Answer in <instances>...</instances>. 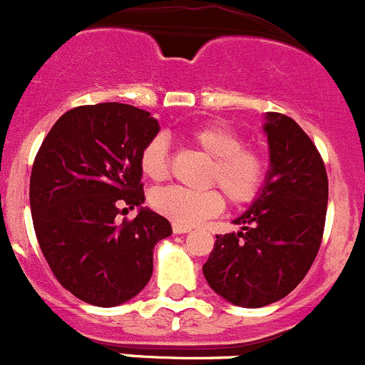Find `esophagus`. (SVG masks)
Masks as SVG:
<instances>
[{"mask_svg":"<svg viewBox=\"0 0 365 365\" xmlns=\"http://www.w3.org/2000/svg\"><path fill=\"white\" fill-rule=\"evenodd\" d=\"M190 227H185V225H178V223H173V232L175 234H187L190 232Z\"/></svg>","mask_w":365,"mask_h":365,"instance_id":"1","label":"esophagus"}]
</instances>
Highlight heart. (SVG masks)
I'll return each mask as SVG.
<instances>
[{
	"mask_svg": "<svg viewBox=\"0 0 365 365\" xmlns=\"http://www.w3.org/2000/svg\"><path fill=\"white\" fill-rule=\"evenodd\" d=\"M189 140L212 160L207 175L209 185H220L232 203H248L263 187L267 163L254 149L243 148V136L220 122L196 125ZM140 169L145 178L162 182L169 175V148L163 136H155L140 153ZM153 207L171 221L185 227L200 223L223 210L225 202L217 190L190 192L180 187H167L153 194Z\"/></svg>",
	"mask_w": 365,
	"mask_h": 365,
	"instance_id": "1",
	"label": "heart"
}]
</instances>
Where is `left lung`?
Segmentation results:
<instances>
[{"label": "left lung", "mask_w": 365, "mask_h": 365, "mask_svg": "<svg viewBox=\"0 0 365 365\" xmlns=\"http://www.w3.org/2000/svg\"><path fill=\"white\" fill-rule=\"evenodd\" d=\"M264 120L270 169L263 187L232 221L241 230L216 236L203 264L210 288L241 308L272 304L304 279L328 209V175L309 136L282 113Z\"/></svg>", "instance_id": "obj_1"}]
</instances>
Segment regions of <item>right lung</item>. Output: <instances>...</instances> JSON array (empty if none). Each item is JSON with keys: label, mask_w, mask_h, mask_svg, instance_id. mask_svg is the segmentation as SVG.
<instances>
[{"label": "right lung", "mask_w": 365, "mask_h": 365, "mask_svg": "<svg viewBox=\"0 0 365 365\" xmlns=\"http://www.w3.org/2000/svg\"><path fill=\"white\" fill-rule=\"evenodd\" d=\"M160 131L151 113L120 102L79 106L53 124L30 176L37 241L57 281L88 304L111 308L140 294L153 250L171 223L142 207L140 153ZM139 207L133 222L120 210Z\"/></svg>", "instance_id": "add662e5"}]
</instances>
